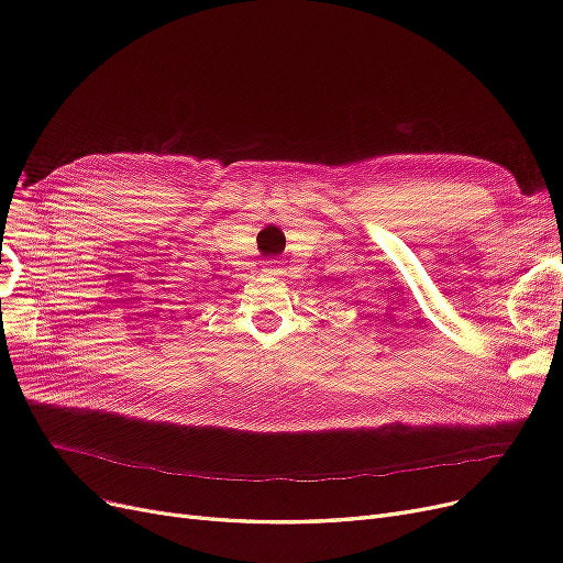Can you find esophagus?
Segmentation results:
<instances>
[{"mask_svg":"<svg viewBox=\"0 0 563 563\" xmlns=\"http://www.w3.org/2000/svg\"><path fill=\"white\" fill-rule=\"evenodd\" d=\"M262 274L264 276H272V278H278L283 274V269H280V264L276 260H269V262L262 264Z\"/></svg>","mask_w":563,"mask_h":563,"instance_id":"obj_1","label":"esophagus"}]
</instances>
